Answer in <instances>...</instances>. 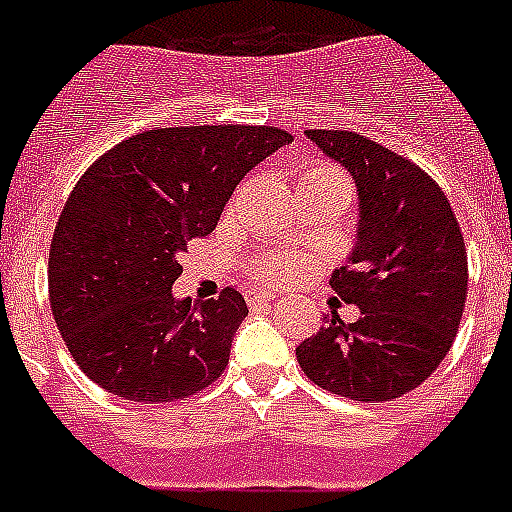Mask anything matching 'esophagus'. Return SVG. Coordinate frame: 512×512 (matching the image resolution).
Here are the masks:
<instances>
[{
    "mask_svg": "<svg viewBox=\"0 0 512 512\" xmlns=\"http://www.w3.org/2000/svg\"><path fill=\"white\" fill-rule=\"evenodd\" d=\"M244 296H247L249 307H260V304H268V302H273V299H276V296L268 294V291H257V289H249Z\"/></svg>",
    "mask_w": 512,
    "mask_h": 512,
    "instance_id": "1",
    "label": "esophagus"
}]
</instances>
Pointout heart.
Instances as JSON below:
<instances>
[{"mask_svg": "<svg viewBox=\"0 0 512 512\" xmlns=\"http://www.w3.org/2000/svg\"><path fill=\"white\" fill-rule=\"evenodd\" d=\"M299 195H336L349 205L351 200V179L349 174L325 161V158H309L299 163ZM302 260L294 252H273L255 265V276L265 283H286L299 276Z\"/></svg>", "mask_w": 512, "mask_h": 512, "instance_id": "heart-1", "label": "heart"}]
</instances>
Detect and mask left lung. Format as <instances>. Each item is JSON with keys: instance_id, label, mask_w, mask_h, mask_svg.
<instances>
[{"instance_id": "8db88e82", "label": "left lung", "mask_w": 512, "mask_h": 512, "mask_svg": "<svg viewBox=\"0 0 512 512\" xmlns=\"http://www.w3.org/2000/svg\"><path fill=\"white\" fill-rule=\"evenodd\" d=\"M359 192V242L330 289L362 317H325L296 359L322 390L380 403L419 388L450 351L468 294L461 226L440 184L414 161L349 130H307Z\"/></svg>"}]
</instances>
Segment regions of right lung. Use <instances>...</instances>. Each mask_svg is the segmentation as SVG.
Returning a JSON list of instances; mask_svg holds the SVG:
<instances>
[{
	"instance_id": "right-lung-1",
	"label": "right lung",
	"mask_w": 512,
	"mask_h": 512,
	"mask_svg": "<svg viewBox=\"0 0 512 512\" xmlns=\"http://www.w3.org/2000/svg\"><path fill=\"white\" fill-rule=\"evenodd\" d=\"M278 127L203 124L132 135L88 166L49 249V299L77 367L124 401L190 398L223 375L247 317L234 289L176 302L179 252L216 229Z\"/></svg>"
}]
</instances>
